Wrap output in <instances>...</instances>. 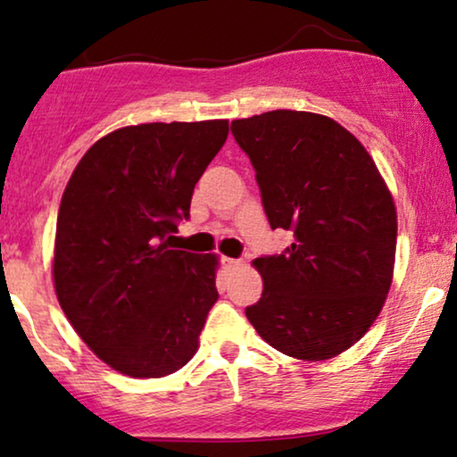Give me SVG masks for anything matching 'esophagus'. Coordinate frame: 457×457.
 Segmentation results:
<instances>
[{
	"instance_id": "esophagus-1",
	"label": "esophagus",
	"mask_w": 457,
	"mask_h": 457,
	"mask_svg": "<svg viewBox=\"0 0 457 457\" xmlns=\"http://www.w3.org/2000/svg\"><path fill=\"white\" fill-rule=\"evenodd\" d=\"M223 266H225V269L234 270V269H240V266H243V262L234 260V258H223Z\"/></svg>"
}]
</instances>
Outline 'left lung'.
<instances>
[{"mask_svg": "<svg viewBox=\"0 0 457 457\" xmlns=\"http://www.w3.org/2000/svg\"><path fill=\"white\" fill-rule=\"evenodd\" d=\"M232 135L253 165L270 228L295 234L279 255L253 262L264 292L246 318L283 354L333 359L363 337L389 295V188L361 141L327 115L277 109L234 120Z\"/></svg>", "mask_w": 457, "mask_h": 457, "instance_id": "left-lung-1", "label": "left lung"}]
</instances>
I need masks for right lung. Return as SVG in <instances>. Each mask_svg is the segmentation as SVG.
I'll use <instances>...</instances> for the list:
<instances>
[{"label": "right lung", "mask_w": 457, "mask_h": 457, "mask_svg": "<svg viewBox=\"0 0 457 457\" xmlns=\"http://www.w3.org/2000/svg\"><path fill=\"white\" fill-rule=\"evenodd\" d=\"M228 120L124 127L83 154L62 195L55 295L98 359L133 378L174 374L217 303V258L171 249Z\"/></svg>", "instance_id": "add662e5"}]
</instances>
